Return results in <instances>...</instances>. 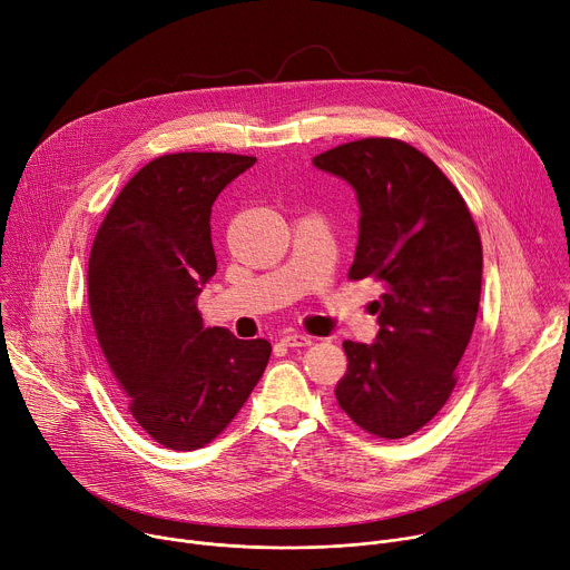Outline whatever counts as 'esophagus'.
Listing matches in <instances>:
<instances>
[{
	"label": "esophagus",
	"mask_w": 570,
	"mask_h": 570,
	"mask_svg": "<svg viewBox=\"0 0 570 570\" xmlns=\"http://www.w3.org/2000/svg\"><path fill=\"white\" fill-rule=\"evenodd\" d=\"M282 344L288 346V348H302V346H312V336L307 334H299V332H288V334H282Z\"/></svg>",
	"instance_id": "34e87169"
}]
</instances>
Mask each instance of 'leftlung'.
Segmentation results:
<instances>
[{
	"label": "left lung",
	"mask_w": 570,
	"mask_h": 570,
	"mask_svg": "<svg viewBox=\"0 0 570 570\" xmlns=\"http://www.w3.org/2000/svg\"><path fill=\"white\" fill-rule=\"evenodd\" d=\"M314 167L355 189L348 277L383 288L373 344L344 341L348 371L336 401L366 433L412 435L446 403L474 330L483 268L474 219L438 165L399 139L341 144Z\"/></svg>",
	"instance_id": "obj_1"
}]
</instances>
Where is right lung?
Returning a JSON list of instances; mask_svg holds the SVG:
<instances>
[{"instance_id": "add662e5", "label": "right lung", "mask_w": 570, "mask_h": 570, "mask_svg": "<svg viewBox=\"0 0 570 570\" xmlns=\"http://www.w3.org/2000/svg\"><path fill=\"white\" fill-rule=\"evenodd\" d=\"M256 158L174 154L141 167L102 219L89 258L100 351L135 422L176 451L229 424L271 360L265 338L206 327L197 297L217 271L210 210Z\"/></svg>"}]
</instances>
